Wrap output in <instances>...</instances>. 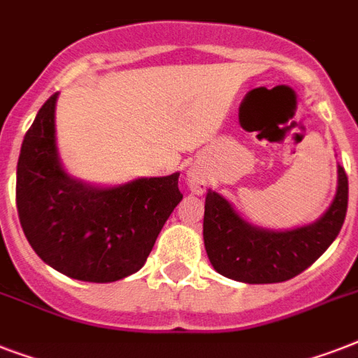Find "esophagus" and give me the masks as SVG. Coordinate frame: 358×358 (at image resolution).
<instances>
[{"label": "esophagus", "instance_id": "esophagus-1", "mask_svg": "<svg viewBox=\"0 0 358 358\" xmlns=\"http://www.w3.org/2000/svg\"><path fill=\"white\" fill-rule=\"evenodd\" d=\"M187 185L191 187V191L195 193V195H202L204 193V187H206V176L202 174V171L199 169L191 167L187 171Z\"/></svg>", "mask_w": 358, "mask_h": 358}]
</instances>
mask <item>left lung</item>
I'll return each instance as SVG.
<instances>
[{
  "mask_svg": "<svg viewBox=\"0 0 358 358\" xmlns=\"http://www.w3.org/2000/svg\"><path fill=\"white\" fill-rule=\"evenodd\" d=\"M348 212V176L338 165V184L325 212L308 224L271 230L250 223L215 189L204 204V247L213 269L245 284H273L294 278L331 247Z\"/></svg>",
  "mask_w": 358,
  "mask_h": 358,
  "instance_id": "1",
  "label": "left lung"
}]
</instances>
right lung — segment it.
<instances>
[{
  "mask_svg": "<svg viewBox=\"0 0 358 358\" xmlns=\"http://www.w3.org/2000/svg\"><path fill=\"white\" fill-rule=\"evenodd\" d=\"M59 92L36 113L22 143L16 206L44 264L85 282H115L145 266L163 224L182 201L180 173L100 185L64 169L55 135Z\"/></svg>",
  "mask_w": 358,
  "mask_h": 358,
  "instance_id": "add662e5",
  "label": "right lung"
}]
</instances>
